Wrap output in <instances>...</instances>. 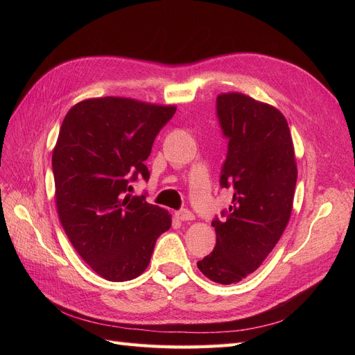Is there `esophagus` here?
Instances as JSON below:
<instances>
[{
    "instance_id": "1",
    "label": "esophagus",
    "mask_w": 355,
    "mask_h": 355,
    "mask_svg": "<svg viewBox=\"0 0 355 355\" xmlns=\"http://www.w3.org/2000/svg\"><path fill=\"white\" fill-rule=\"evenodd\" d=\"M176 218L182 222H188V220H194V214H192L189 210H179L176 211Z\"/></svg>"
}]
</instances>
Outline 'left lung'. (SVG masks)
Returning a JSON list of instances; mask_svg holds the SVG:
<instances>
[{"label": "left lung", "instance_id": "8db88e82", "mask_svg": "<svg viewBox=\"0 0 355 355\" xmlns=\"http://www.w3.org/2000/svg\"><path fill=\"white\" fill-rule=\"evenodd\" d=\"M216 110L228 139L220 187L232 191V202L211 222L216 245L197 266L214 283L234 284L256 271L283 235L297 167L288 124L274 106L231 92L218 96Z\"/></svg>", "mask_w": 355, "mask_h": 355}]
</instances>
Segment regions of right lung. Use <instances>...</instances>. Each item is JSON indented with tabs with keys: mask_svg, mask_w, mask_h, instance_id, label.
I'll use <instances>...</instances> for the list:
<instances>
[{
	"mask_svg": "<svg viewBox=\"0 0 355 355\" xmlns=\"http://www.w3.org/2000/svg\"><path fill=\"white\" fill-rule=\"evenodd\" d=\"M175 105L130 98H92L68 111L53 149L56 209L71 244L108 282H128L151 261L161 234L171 227L164 209L127 194L142 175L158 132Z\"/></svg>",
	"mask_w": 355,
	"mask_h": 355,
	"instance_id": "add662e5",
	"label": "right lung"
}]
</instances>
